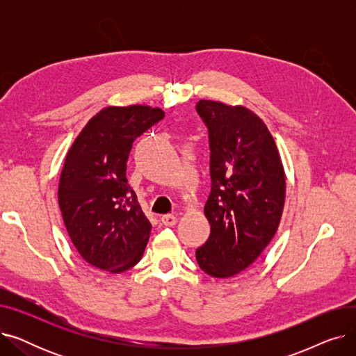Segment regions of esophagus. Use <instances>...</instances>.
Returning a JSON list of instances; mask_svg holds the SVG:
<instances>
[{
	"mask_svg": "<svg viewBox=\"0 0 356 356\" xmlns=\"http://www.w3.org/2000/svg\"><path fill=\"white\" fill-rule=\"evenodd\" d=\"M161 222L165 227H173L177 223V218L175 215H164V216H161Z\"/></svg>",
	"mask_w": 356,
	"mask_h": 356,
	"instance_id": "34e87169",
	"label": "esophagus"
}]
</instances>
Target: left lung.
Returning a JSON list of instances; mask_svg holds the SVG:
<instances>
[{"label":"left lung","mask_w":356,"mask_h":356,"mask_svg":"<svg viewBox=\"0 0 356 356\" xmlns=\"http://www.w3.org/2000/svg\"><path fill=\"white\" fill-rule=\"evenodd\" d=\"M207 124L212 189L204 204L211 235L196 250L199 267L228 278L250 267L277 232L286 175L267 125L245 106L200 99Z\"/></svg>","instance_id":"left-lung-1"}]
</instances>
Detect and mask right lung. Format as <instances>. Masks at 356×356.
Wrapping results in <instances>:
<instances>
[{"label": "right lung", "mask_w": 356, "mask_h": 356, "mask_svg": "<svg viewBox=\"0 0 356 356\" xmlns=\"http://www.w3.org/2000/svg\"><path fill=\"white\" fill-rule=\"evenodd\" d=\"M164 118L147 105L108 106L92 117L73 141L59 180L65 227L90 266L122 273L141 259L152 232L125 177L131 147Z\"/></svg>", "instance_id": "obj_1"}]
</instances>
